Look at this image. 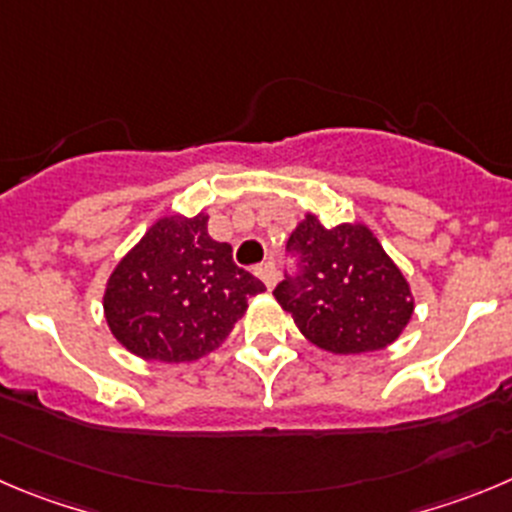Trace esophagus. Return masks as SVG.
Listing matches in <instances>:
<instances>
[{"mask_svg":"<svg viewBox=\"0 0 512 512\" xmlns=\"http://www.w3.org/2000/svg\"><path fill=\"white\" fill-rule=\"evenodd\" d=\"M255 275L267 288H275V283H278V267H275V262H262L260 267H255Z\"/></svg>","mask_w":512,"mask_h":512,"instance_id":"1","label":"esophagus"}]
</instances>
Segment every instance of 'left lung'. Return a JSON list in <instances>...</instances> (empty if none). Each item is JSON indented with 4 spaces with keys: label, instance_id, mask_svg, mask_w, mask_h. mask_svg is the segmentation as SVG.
<instances>
[{
    "label": "left lung",
    "instance_id": "1",
    "mask_svg": "<svg viewBox=\"0 0 512 512\" xmlns=\"http://www.w3.org/2000/svg\"><path fill=\"white\" fill-rule=\"evenodd\" d=\"M285 250L293 272H285L272 295L315 346L331 353L379 351L412 318L407 280L361 224L323 227L308 214Z\"/></svg>",
    "mask_w": 512,
    "mask_h": 512
}]
</instances>
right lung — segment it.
<instances>
[{"mask_svg": "<svg viewBox=\"0 0 512 512\" xmlns=\"http://www.w3.org/2000/svg\"><path fill=\"white\" fill-rule=\"evenodd\" d=\"M265 285L214 242L207 214L159 219L118 262L103 295L105 321L131 353L197 361L229 336L247 300Z\"/></svg>", "mask_w": 512, "mask_h": 512, "instance_id": "1", "label": "right lung"}]
</instances>
